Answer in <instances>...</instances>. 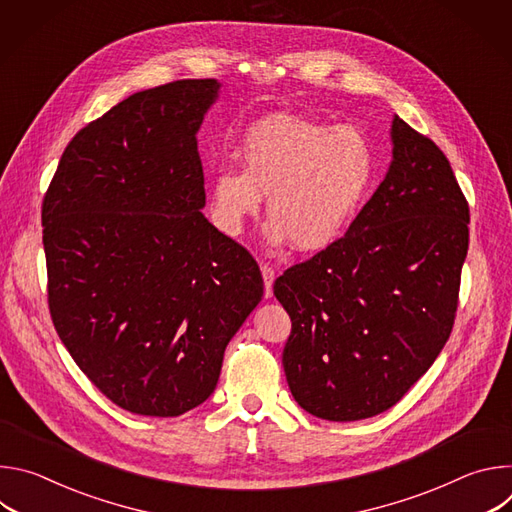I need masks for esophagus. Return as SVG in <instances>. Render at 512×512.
Masks as SVG:
<instances>
[{"label": "esophagus", "instance_id": "esophagus-1", "mask_svg": "<svg viewBox=\"0 0 512 512\" xmlns=\"http://www.w3.org/2000/svg\"><path fill=\"white\" fill-rule=\"evenodd\" d=\"M261 273L265 281V298L273 296V279H275V269L269 263H261Z\"/></svg>", "mask_w": 512, "mask_h": 512}]
</instances>
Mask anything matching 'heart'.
Here are the masks:
<instances>
[{"mask_svg":"<svg viewBox=\"0 0 512 512\" xmlns=\"http://www.w3.org/2000/svg\"><path fill=\"white\" fill-rule=\"evenodd\" d=\"M241 154L243 168L223 166L212 178L214 225L239 237L267 196V239L304 253L336 243L375 182L373 145L352 125L269 115L245 133Z\"/></svg>","mask_w":512,"mask_h":512,"instance_id":"1","label":"heart"}]
</instances>
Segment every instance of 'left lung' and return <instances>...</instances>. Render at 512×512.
<instances>
[{
	"label": "left lung",
	"mask_w": 512,
	"mask_h": 512,
	"mask_svg": "<svg viewBox=\"0 0 512 512\" xmlns=\"http://www.w3.org/2000/svg\"><path fill=\"white\" fill-rule=\"evenodd\" d=\"M393 162L346 235L289 267L273 294L291 318V395L328 421L393 407L454 328L468 200L437 145L395 117Z\"/></svg>",
	"instance_id": "left-lung-1"
}]
</instances>
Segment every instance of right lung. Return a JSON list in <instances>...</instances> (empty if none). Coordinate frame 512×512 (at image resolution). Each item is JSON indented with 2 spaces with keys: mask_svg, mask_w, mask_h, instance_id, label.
<instances>
[{
  "mask_svg": "<svg viewBox=\"0 0 512 512\" xmlns=\"http://www.w3.org/2000/svg\"><path fill=\"white\" fill-rule=\"evenodd\" d=\"M218 87L186 79L117 103L70 139L44 194L52 324L89 381L135 415L204 403L263 298L253 255L200 212L196 133Z\"/></svg>",
  "mask_w": 512,
  "mask_h": 512,
  "instance_id": "obj_1",
  "label": "right lung"
}]
</instances>
